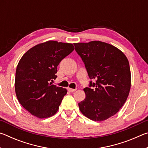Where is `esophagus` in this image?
<instances>
[{"label":"esophagus","mask_w":148,"mask_h":148,"mask_svg":"<svg viewBox=\"0 0 148 148\" xmlns=\"http://www.w3.org/2000/svg\"><path fill=\"white\" fill-rule=\"evenodd\" d=\"M76 89H72V88H70V87H68V91L70 92H74L76 91Z\"/></svg>","instance_id":"1"}]
</instances>
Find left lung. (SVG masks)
Instances as JSON below:
<instances>
[{"label": "left lung", "mask_w": 148, "mask_h": 148, "mask_svg": "<svg viewBox=\"0 0 148 148\" xmlns=\"http://www.w3.org/2000/svg\"><path fill=\"white\" fill-rule=\"evenodd\" d=\"M90 79L84 91L86 99L78 103L80 112L95 121L114 116L129 96L131 75L129 61L116 47L101 41L74 43Z\"/></svg>", "instance_id": "obj_1"}]
</instances>
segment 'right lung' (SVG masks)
<instances>
[{"instance_id": "obj_1", "label": "right lung", "mask_w": 148, "mask_h": 148, "mask_svg": "<svg viewBox=\"0 0 148 148\" xmlns=\"http://www.w3.org/2000/svg\"><path fill=\"white\" fill-rule=\"evenodd\" d=\"M70 43L49 40L29 49L17 66L15 90L19 103L32 115L43 119L56 114L67 91L52 85L57 66L74 51Z\"/></svg>"}]
</instances>
